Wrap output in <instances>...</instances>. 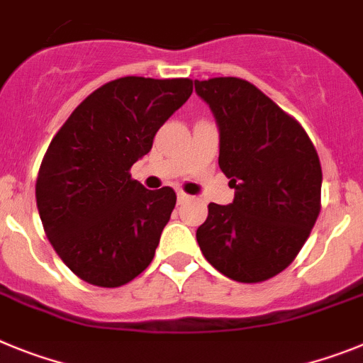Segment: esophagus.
I'll return each mask as SVG.
<instances>
[{
	"label": "esophagus",
	"mask_w": 363,
	"mask_h": 363,
	"mask_svg": "<svg viewBox=\"0 0 363 363\" xmlns=\"http://www.w3.org/2000/svg\"><path fill=\"white\" fill-rule=\"evenodd\" d=\"M186 199H188V194H184L182 190H177V201H179V203H182V201H186Z\"/></svg>",
	"instance_id": "obj_1"
}]
</instances>
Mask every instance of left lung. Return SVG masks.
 Masks as SVG:
<instances>
[{
	"mask_svg": "<svg viewBox=\"0 0 363 363\" xmlns=\"http://www.w3.org/2000/svg\"><path fill=\"white\" fill-rule=\"evenodd\" d=\"M219 128V168L235 190L210 203L197 242L213 269L239 283L285 270L320 213L321 166L305 129L250 82L195 80Z\"/></svg>",
	"mask_w": 363,
	"mask_h": 363,
	"instance_id": "left-lung-1",
	"label": "left lung"
}]
</instances>
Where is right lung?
I'll list each match as a JSON object with an SVG mask.
<instances>
[{
	"label": "right lung",
	"instance_id": "obj_1",
	"mask_svg": "<svg viewBox=\"0 0 363 363\" xmlns=\"http://www.w3.org/2000/svg\"><path fill=\"white\" fill-rule=\"evenodd\" d=\"M191 91L190 78L107 82L50 140L38 172V212L56 254L84 281L122 286L155 256L177 195L169 186L146 190L129 169Z\"/></svg>",
	"mask_w": 363,
	"mask_h": 363
}]
</instances>
